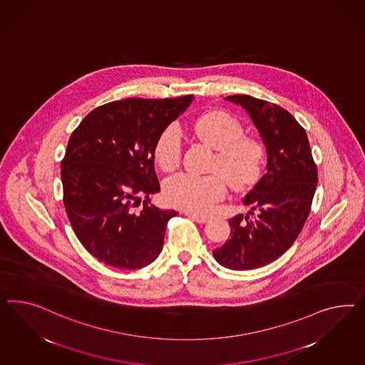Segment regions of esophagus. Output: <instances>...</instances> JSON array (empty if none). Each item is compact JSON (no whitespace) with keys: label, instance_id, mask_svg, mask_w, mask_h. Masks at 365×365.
I'll list each match as a JSON object with an SVG mask.
<instances>
[{"label":"esophagus","instance_id":"obj_1","mask_svg":"<svg viewBox=\"0 0 365 365\" xmlns=\"http://www.w3.org/2000/svg\"><path fill=\"white\" fill-rule=\"evenodd\" d=\"M187 217L192 220H195L197 223H206L208 222L207 217H203V215H199V214H192V212H187Z\"/></svg>","mask_w":365,"mask_h":365}]
</instances>
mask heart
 <instances>
[{
    "label": "heart",
    "mask_w": 365,
    "mask_h": 365,
    "mask_svg": "<svg viewBox=\"0 0 365 365\" xmlns=\"http://www.w3.org/2000/svg\"><path fill=\"white\" fill-rule=\"evenodd\" d=\"M197 137L217 148L214 168L220 170L231 187L237 190L255 185L264 166V148L252 137L243 135V126L225 111H211L197 119ZM154 155L163 171H173L180 162V135L175 126H168L159 135ZM168 202L190 212L206 214L226 194L222 174L180 173L170 178L165 186Z\"/></svg>",
    "instance_id": "1"
}]
</instances>
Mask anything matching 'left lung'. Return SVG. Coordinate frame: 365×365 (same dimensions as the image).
Segmentation results:
<instances>
[{
    "label": "left lung",
    "mask_w": 365,
    "mask_h": 365,
    "mask_svg": "<svg viewBox=\"0 0 365 365\" xmlns=\"http://www.w3.org/2000/svg\"><path fill=\"white\" fill-rule=\"evenodd\" d=\"M226 99L246 110L267 150V173L243 197L251 211L228 220L230 239L212 251L219 264L243 271L266 266L294 245L311 211L317 168L306 130L286 108L245 94Z\"/></svg>",
    "instance_id": "8db88e82"
}]
</instances>
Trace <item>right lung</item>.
I'll return each instance as SVG.
<instances>
[{"mask_svg": "<svg viewBox=\"0 0 365 365\" xmlns=\"http://www.w3.org/2000/svg\"><path fill=\"white\" fill-rule=\"evenodd\" d=\"M179 98H128L94 108L71 134L61 162L63 205L76 235L108 266L138 269L162 251L178 212L150 205L159 135L190 106ZM145 197L144 208L135 207Z\"/></svg>", "mask_w": 365, "mask_h": 365, "instance_id": "add662e5", "label": "right lung"}]
</instances>
